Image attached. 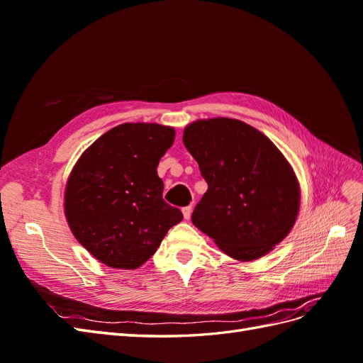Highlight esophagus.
<instances>
[{
    "label": "esophagus",
    "mask_w": 363,
    "mask_h": 363,
    "mask_svg": "<svg viewBox=\"0 0 363 363\" xmlns=\"http://www.w3.org/2000/svg\"><path fill=\"white\" fill-rule=\"evenodd\" d=\"M182 212H183L184 219H189V218H191V213H192V206H186V207H183V208H182Z\"/></svg>",
    "instance_id": "34e87169"
}]
</instances>
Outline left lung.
<instances>
[{"label":"left lung","instance_id":"1","mask_svg":"<svg viewBox=\"0 0 363 363\" xmlns=\"http://www.w3.org/2000/svg\"><path fill=\"white\" fill-rule=\"evenodd\" d=\"M183 144L207 182L192 223L219 250L250 262L289 235L300 211V183L262 131L232 118L199 119L186 125Z\"/></svg>","mask_w":363,"mask_h":363}]
</instances>
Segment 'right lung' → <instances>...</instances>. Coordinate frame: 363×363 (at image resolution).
<instances>
[{"instance_id":"right-lung-1","label":"right lung","mask_w":363,"mask_h":363,"mask_svg":"<svg viewBox=\"0 0 363 363\" xmlns=\"http://www.w3.org/2000/svg\"><path fill=\"white\" fill-rule=\"evenodd\" d=\"M172 127L125 123L83 151L65 188V216L75 239L115 269H136L155 255L183 213L162 199L160 157Z\"/></svg>"}]
</instances>
